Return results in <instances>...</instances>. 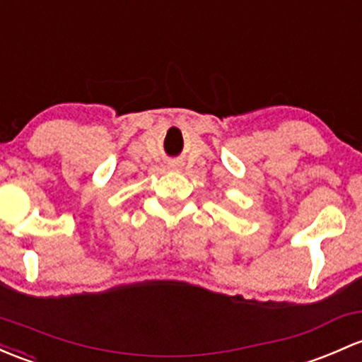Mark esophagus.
Wrapping results in <instances>:
<instances>
[{"instance_id":"obj_1","label":"esophagus","mask_w":362,"mask_h":362,"mask_svg":"<svg viewBox=\"0 0 362 362\" xmlns=\"http://www.w3.org/2000/svg\"><path fill=\"white\" fill-rule=\"evenodd\" d=\"M180 163H171L170 165V168H173V170H180Z\"/></svg>"}]
</instances>
